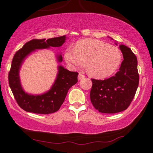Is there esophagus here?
Returning <instances> with one entry per match:
<instances>
[{
    "mask_svg": "<svg viewBox=\"0 0 153 153\" xmlns=\"http://www.w3.org/2000/svg\"><path fill=\"white\" fill-rule=\"evenodd\" d=\"M84 77H85L84 75L81 74V73H79V75H78V79H79V80H81V79H83Z\"/></svg>",
    "mask_w": 153,
    "mask_h": 153,
    "instance_id": "1",
    "label": "esophagus"
}]
</instances>
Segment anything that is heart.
<instances>
[{
	"label": "heart",
	"mask_w": 153,
	"mask_h": 153,
	"mask_svg": "<svg viewBox=\"0 0 153 153\" xmlns=\"http://www.w3.org/2000/svg\"><path fill=\"white\" fill-rule=\"evenodd\" d=\"M65 59L73 68L86 67L91 76L104 79L116 72L120 65L122 54L118 48L99 39L87 38L79 40L74 49L69 47Z\"/></svg>",
	"instance_id": "1"
}]
</instances>
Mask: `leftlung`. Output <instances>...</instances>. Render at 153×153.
I'll use <instances>...</instances> for the list:
<instances>
[{"label": "left lung", "mask_w": 153, "mask_h": 153, "mask_svg": "<svg viewBox=\"0 0 153 153\" xmlns=\"http://www.w3.org/2000/svg\"><path fill=\"white\" fill-rule=\"evenodd\" d=\"M119 47L124 60L118 72L114 76L104 80L91 79L93 85L90 94L91 101L94 107L101 113L116 114L127 109L139 85V76L135 54L127 46L120 45Z\"/></svg>", "instance_id": "1"}]
</instances>
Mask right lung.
Listing matches in <instances>:
<instances>
[{"mask_svg":"<svg viewBox=\"0 0 153 153\" xmlns=\"http://www.w3.org/2000/svg\"><path fill=\"white\" fill-rule=\"evenodd\" d=\"M66 35L41 39H32L14 54L8 75L9 85L16 102L22 109L35 114H49L57 111L63 103L67 93L78 81V72H70L63 66H58V74L51 88L40 95H32L24 91L22 86L19 71L23 62L31 53L38 49L60 47L65 42ZM58 62L62 61L61 54L56 55Z\"/></svg>","mask_w":153,"mask_h":153,"instance_id":"right-lung-1","label":"right lung"}]
</instances>
